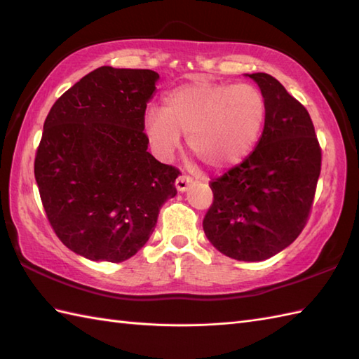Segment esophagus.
I'll return each instance as SVG.
<instances>
[{"label": "esophagus", "instance_id": "34e87169", "mask_svg": "<svg viewBox=\"0 0 359 359\" xmlns=\"http://www.w3.org/2000/svg\"><path fill=\"white\" fill-rule=\"evenodd\" d=\"M193 184L194 180L191 177H188V175H180V177H177V180H175V189H177L179 193H185Z\"/></svg>", "mask_w": 359, "mask_h": 359}]
</instances>
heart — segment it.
<instances>
[{
	"label": "heart",
	"mask_w": 359,
	"mask_h": 359,
	"mask_svg": "<svg viewBox=\"0 0 359 359\" xmlns=\"http://www.w3.org/2000/svg\"><path fill=\"white\" fill-rule=\"evenodd\" d=\"M266 117V103L253 85L196 80L170 90L163 108L143 116V134L158 160L168 162L187 134L188 148L212 168H228L255 148Z\"/></svg>",
	"instance_id": "1"
}]
</instances>
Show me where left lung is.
Returning <instances> with one entry per match:
<instances>
[{
	"label": "left lung",
	"mask_w": 359,
	"mask_h": 359,
	"mask_svg": "<svg viewBox=\"0 0 359 359\" xmlns=\"http://www.w3.org/2000/svg\"><path fill=\"white\" fill-rule=\"evenodd\" d=\"M266 103L253 152L211 182L215 201L203 219L211 245L236 261H265L306 226L321 172V148L307 109L269 74H245Z\"/></svg>",
	"instance_id": "obj_1"
}]
</instances>
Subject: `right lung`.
<instances>
[{"label":"right lung","instance_id":"add662e5","mask_svg":"<svg viewBox=\"0 0 359 359\" xmlns=\"http://www.w3.org/2000/svg\"><path fill=\"white\" fill-rule=\"evenodd\" d=\"M158 74L102 66L53 103L35 157L46 215L89 261L123 262L151 238L179 171L148 149L143 116Z\"/></svg>","mask_w":359,"mask_h":359}]
</instances>
